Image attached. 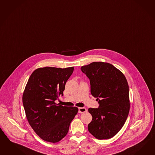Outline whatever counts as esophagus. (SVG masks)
I'll return each mask as SVG.
<instances>
[{
  "label": "esophagus",
  "instance_id": "1",
  "mask_svg": "<svg viewBox=\"0 0 155 155\" xmlns=\"http://www.w3.org/2000/svg\"><path fill=\"white\" fill-rule=\"evenodd\" d=\"M87 112V109L84 107H80L78 108V112L79 113H84Z\"/></svg>",
  "mask_w": 155,
  "mask_h": 155
}]
</instances>
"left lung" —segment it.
<instances>
[{
	"label": "left lung",
	"mask_w": 155,
	"mask_h": 155,
	"mask_svg": "<svg viewBox=\"0 0 155 155\" xmlns=\"http://www.w3.org/2000/svg\"><path fill=\"white\" fill-rule=\"evenodd\" d=\"M90 82L98 108H89L92 121L88 131L97 139L112 138L124 125L130 110L129 89L125 75L113 65L93 62L81 68Z\"/></svg>",
	"instance_id": "1"
}]
</instances>
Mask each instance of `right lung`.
Returning a JSON list of instances; mask_svg holds the SVG:
<instances>
[{
  "label": "right lung",
  "instance_id": "obj_1",
  "mask_svg": "<svg viewBox=\"0 0 155 155\" xmlns=\"http://www.w3.org/2000/svg\"><path fill=\"white\" fill-rule=\"evenodd\" d=\"M74 67H44L32 73L22 95L26 116L35 133L43 140L59 142L67 135L78 113L75 107H64L54 101L63 95Z\"/></svg>",
  "mask_w": 155,
  "mask_h": 155
}]
</instances>
